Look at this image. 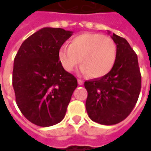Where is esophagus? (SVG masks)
<instances>
[{
    "instance_id": "obj_1",
    "label": "esophagus",
    "mask_w": 151,
    "mask_h": 151,
    "mask_svg": "<svg viewBox=\"0 0 151 151\" xmlns=\"http://www.w3.org/2000/svg\"><path fill=\"white\" fill-rule=\"evenodd\" d=\"M77 81H78V84L80 85V86H81V85L84 84V82H83V81H82L81 79H78V80H77Z\"/></svg>"
}]
</instances>
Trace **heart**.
Returning <instances> with one entry per match:
<instances>
[{
    "label": "heart",
    "instance_id": "1",
    "mask_svg": "<svg viewBox=\"0 0 151 151\" xmlns=\"http://www.w3.org/2000/svg\"><path fill=\"white\" fill-rule=\"evenodd\" d=\"M58 60L66 71L73 70L80 61L81 74L101 78L113 70L117 60V46L110 37L100 33H82L74 37L69 46H61Z\"/></svg>",
    "mask_w": 151,
    "mask_h": 151
}]
</instances>
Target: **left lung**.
Wrapping results in <instances>:
<instances>
[{"mask_svg":"<svg viewBox=\"0 0 151 151\" xmlns=\"http://www.w3.org/2000/svg\"><path fill=\"white\" fill-rule=\"evenodd\" d=\"M111 38L117 46L113 70L105 76L84 83L88 93L87 114L92 121L103 125L116 124L126 119L135 106L141 89L137 55L125 38L115 33Z\"/></svg>","mask_w":151,"mask_h":151,"instance_id":"obj_1","label":"left lung"}]
</instances>
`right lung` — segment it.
<instances>
[{"label": "right lung", "mask_w": 151, "mask_h": 151, "mask_svg": "<svg viewBox=\"0 0 151 151\" xmlns=\"http://www.w3.org/2000/svg\"><path fill=\"white\" fill-rule=\"evenodd\" d=\"M72 31L44 27L22 44L14 59L16 101L27 120L41 127L61 122L77 80L58 60V51Z\"/></svg>", "instance_id": "1"}]
</instances>
